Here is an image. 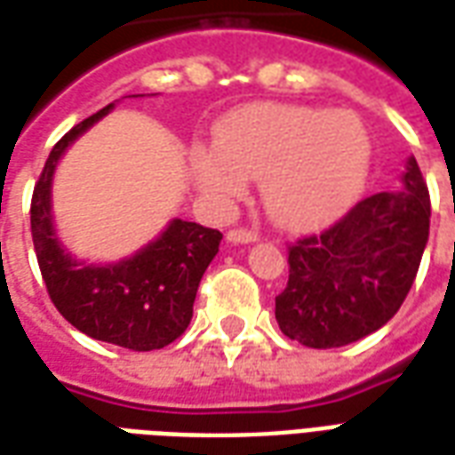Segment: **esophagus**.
I'll return each mask as SVG.
<instances>
[{
    "instance_id": "obj_1",
    "label": "esophagus",
    "mask_w": 455,
    "mask_h": 455,
    "mask_svg": "<svg viewBox=\"0 0 455 455\" xmlns=\"http://www.w3.org/2000/svg\"><path fill=\"white\" fill-rule=\"evenodd\" d=\"M228 243H253L258 241V231L253 228H231L227 234Z\"/></svg>"
}]
</instances>
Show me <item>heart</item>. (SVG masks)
<instances>
[{
  "mask_svg": "<svg viewBox=\"0 0 455 455\" xmlns=\"http://www.w3.org/2000/svg\"><path fill=\"white\" fill-rule=\"evenodd\" d=\"M219 151H197L195 180L217 200H236L262 180L270 217L287 228L328 221L364 188L371 142L352 113L308 106H255L219 130Z\"/></svg>",
  "mask_w": 455,
  "mask_h": 455,
  "instance_id": "heart-1",
  "label": "heart"
}]
</instances>
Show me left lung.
Listing matches in <instances>:
<instances>
[{"mask_svg":"<svg viewBox=\"0 0 455 455\" xmlns=\"http://www.w3.org/2000/svg\"><path fill=\"white\" fill-rule=\"evenodd\" d=\"M429 217V190L410 156L403 190L356 202L331 228L289 245V282L275 299L279 331L331 349L383 328L415 282Z\"/></svg>","mask_w":455,"mask_h":455,"instance_id":"8db88e82","label":"left lung"}]
</instances>
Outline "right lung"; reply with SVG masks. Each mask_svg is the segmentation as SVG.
I'll list each match as a JSON object with an SVG mask.
<instances>
[{"label":"right lung","mask_w":455,"mask_h":455,"mask_svg":"<svg viewBox=\"0 0 455 455\" xmlns=\"http://www.w3.org/2000/svg\"><path fill=\"white\" fill-rule=\"evenodd\" d=\"M113 106L86 117L52 147L33 188L30 234L50 299L76 331L132 352H151L171 345L190 325L200 279L219 253L221 234L173 219L156 241L120 262L91 265L67 253L52 227L55 166L67 147Z\"/></svg>","instance_id":"obj_1"}]
</instances>
